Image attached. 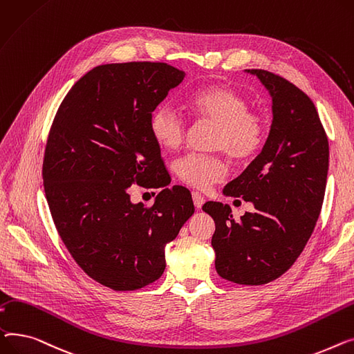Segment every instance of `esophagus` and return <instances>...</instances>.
Segmentation results:
<instances>
[{"label": "esophagus", "instance_id": "34e87169", "mask_svg": "<svg viewBox=\"0 0 354 354\" xmlns=\"http://www.w3.org/2000/svg\"><path fill=\"white\" fill-rule=\"evenodd\" d=\"M192 196H193V203L196 205V209H201L203 204H204V197L198 192H193Z\"/></svg>", "mask_w": 354, "mask_h": 354}]
</instances>
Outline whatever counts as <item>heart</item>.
I'll return each instance as SVG.
<instances>
[{
  "label": "heart",
  "instance_id": "1",
  "mask_svg": "<svg viewBox=\"0 0 354 354\" xmlns=\"http://www.w3.org/2000/svg\"><path fill=\"white\" fill-rule=\"evenodd\" d=\"M194 115L205 122L216 124L213 145L224 150L236 161L252 158L264 141L263 120L248 111L247 100L227 87H210L194 93L189 98ZM153 140L164 150L178 149L185 137V121L170 102H162L150 117ZM178 178L196 189H207L221 181L227 165L220 156L189 153L174 162Z\"/></svg>",
  "mask_w": 354,
  "mask_h": 354
}]
</instances>
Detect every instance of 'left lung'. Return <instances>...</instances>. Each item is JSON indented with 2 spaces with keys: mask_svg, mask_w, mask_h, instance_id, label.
Wrapping results in <instances>:
<instances>
[{
  "mask_svg": "<svg viewBox=\"0 0 354 354\" xmlns=\"http://www.w3.org/2000/svg\"><path fill=\"white\" fill-rule=\"evenodd\" d=\"M256 75L272 97L273 120L260 154L223 194L254 210L234 220L227 204L207 201L216 223L212 245L217 273L259 286L284 274L301 254L317 223L328 171V141L317 110L300 88L266 70Z\"/></svg>",
  "mask_w": 354,
  "mask_h": 354,
  "instance_id": "left-lung-1",
  "label": "left lung"
}]
</instances>
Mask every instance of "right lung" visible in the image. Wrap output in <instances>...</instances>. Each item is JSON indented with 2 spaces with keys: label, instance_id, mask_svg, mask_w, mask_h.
<instances>
[{
  "label": "right lung",
  "instance_id": "add662e5",
  "mask_svg": "<svg viewBox=\"0 0 354 354\" xmlns=\"http://www.w3.org/2000/svg\"><path fill=\"white\" fill-rule=\"evenodd\" d=\"M184 77L165 62L98 66L71 87L50 130L43 180L57 232L84 273L115 292L160 279L165 245L194 213L181 185L151 209L129 194L133 184H170L149 124Z\"/></svg>",
  "mask_w": 354,
  "mask_h": 354
}]
</instances>
